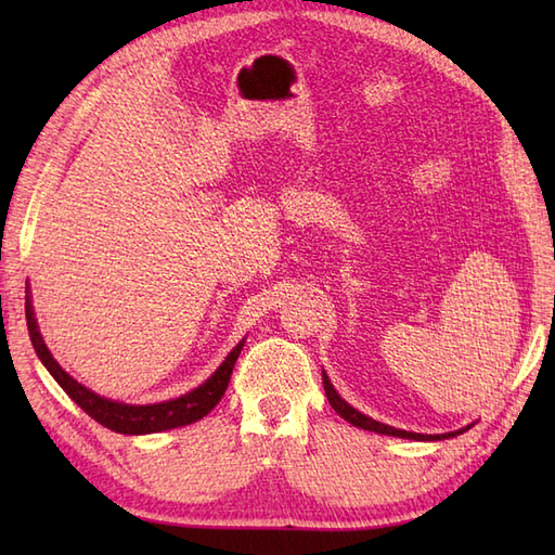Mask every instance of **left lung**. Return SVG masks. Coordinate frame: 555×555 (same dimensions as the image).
<instances>
[{
    "mask_svg": "<svg viewBox=\"0 0 555 555\" xmlns=\"http://www.w3.org/2000/svg\"><path fill=\"white\" fill-rule=\"evenodd\" d=\"M324 391L328 403L338 412L340 417L348 420L352 427H360V429H367V431H376V434H388V436H400V439H415V441H441L448 439V436H455V434H463V431H451V434H415V431H405V429H396V427H388V424L376 422L367 415H362L360 410H356L352 405H348L344 398L336 393V388L328 382V376L324 374Z\"/></svg>",
    "mask_w": 555,
    "mask_h": 555,
    "instance_id": "left-lung-1",
    "label": "left lung"
}]
</instances>
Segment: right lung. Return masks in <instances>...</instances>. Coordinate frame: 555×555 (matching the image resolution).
Instances as JSON below:
<instances>
[{"mask_svg": "<svg viewBox=\"0 0 555 555\" xmlns=\"http://www.w3.org/2000/svg\"><path fill=\"white\" fill-rule=\"evenodd\" d=\"M26 322H28L33 348L38 352V358L42 360L44 367L50 370L56 384L62 386L68 393V398L76 400V405L86 410L92 420L100 422L102 427L119 434H155V431L185 427V424L203 420L207 412L219 403L221 396L227 393V386L233 374V364L238 360L241 348L245 344V340H241V344L231 350V356L221 362V367L211 374L203 386H197L195 391L157 405H124V403H116V400L92 393L90 388L78 384L74 376H68L62 367H59V362L52 358V352L47 350L44 340L38 332V322H35L33 317L30 298H26Z\"/></svg>", "mask_w": 555, "mask_h": 555, "instance_id": "obj_1", "label": "right lung"}]
</instances>
